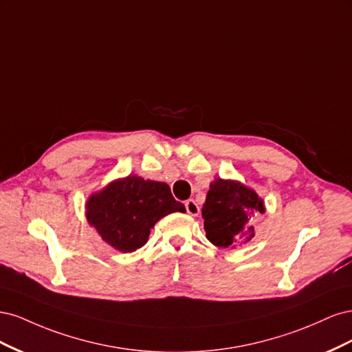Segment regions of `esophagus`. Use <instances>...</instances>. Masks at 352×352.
Listing matches in <instances>:
<instances>
[{"label":"esophagus","mask_w":352,"mask_h":352,"mask_svg":"<svg viewBox=\"0 0 352 352\" xmlns=\"http://www.w3.org/2000/svg\"><path fill=\"white\" fill-rule=\"evenodd\" d=\"M185 207H186V212H188V214L194 216V217H197V216L199 214V207H198V204H197V202H195L194 199H188V201L185 202Z\"/></svg>","instance_id":"obj_1"}]
</instances>
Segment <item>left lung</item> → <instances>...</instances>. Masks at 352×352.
Segmentation results:
<instances>
[{"instance_id":"8db88e82","label":"left lung","mask_w":352,"mask_h":352,"mask_svg":"<svg viewBox=\"0 0 352 352\" xmlns=\"http://www.w3.org/2000/svg\"><path fill=\"white\" fill-rule=\"evenodd\" d=\"M207 239L219 248L236 250L255 236V221L265 212L263 198L239 180L217 177L202 206Z\"/></svg>"}]
</instances>
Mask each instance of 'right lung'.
Here are the masks:
<instances>
[{
  "mask_svg": "<svg viewBox=\"0 0 352 352\" xmlns=\"http://www.w3.org/2000/svg\"><path fill=\"white\" fill-rule=\"evenodd\" d=\"M176 211L186 210L167 184L138 175L111 180L85 204L89 226L105 243L124 254L144 247L155 223Z\"/></svg>",
  "mask_w": 352,
  "mask_h": 352,
  "instance_id": "right-lung-1",
  "label": "right lung"
}]
</instances>
